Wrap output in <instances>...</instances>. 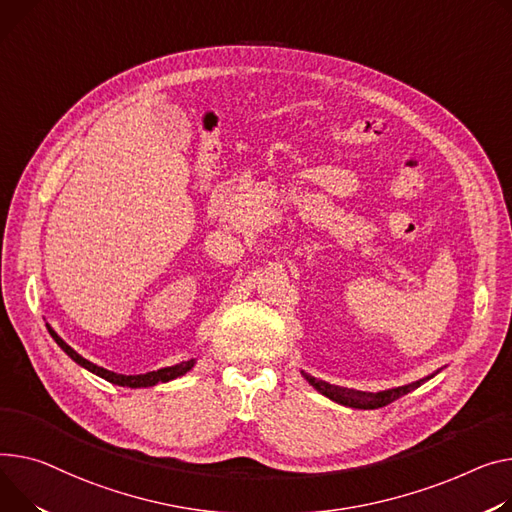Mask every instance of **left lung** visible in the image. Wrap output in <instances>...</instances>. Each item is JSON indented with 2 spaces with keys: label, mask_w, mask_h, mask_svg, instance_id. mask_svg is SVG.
I'll list each match as a JSON object with an SVG mask.
<instances>
[{
  "label": "left lung",
  "mask_w": 512,
  "mask_h": 512,
  "mask_svg": "<svg viewBox=\"0 0 512 512\" xmlns=\"http://www.w3.org/2000/svg\"><path fill=\"white\" fill-rule=\"evenodd\" d=\"M304 379L309 381L319 393H323L325 397L342 403V405H350V407H358V410H377V407H383L403 395H407L410 391L418 389L420 383L424 381H418V383H412V385H405V387H397V389H389V391H383V393H362V391H352V389H344V387H335V385H329L321 379H315L311 377V374H304Z\"/></svg>",
  "instance_id": "left-lung-1"
}]
</instances>
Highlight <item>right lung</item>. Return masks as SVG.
I'll list each match as a JSON object with an SVG mask.
<instances>
[{
	"mask_svg": "<svg viewBox=\"0 0 512 512\" xmlns=\"http://www.w3.org/2000/svg\"><path fill=\"white\" fill-rule=\"evenodd\" d=\"M49 333L53 335V339L59 344V348H61L67 356H70L72 360H76L80 366L88 368L90 372L98 374V377H102L105 381L115 383V385H121V387H131V389H135V387H152V385H156V383L173 381V379H177V377H183V374L189 372L191 366H193V360H189V362H181V364H175V366H166V368H160V370H152V372H146V374H129V377H125V374H117V372H111V370H107V368H100V366L88 362L86 358H82L76 350H72L70 346H67V344L63 342V339H61L51 327H49Z\"/></svg>",
	"mask_w": 512,
	"mask_h": 512,
	"instance_id": "obj_1",
	"label": "right lung"
}]
</instances>
